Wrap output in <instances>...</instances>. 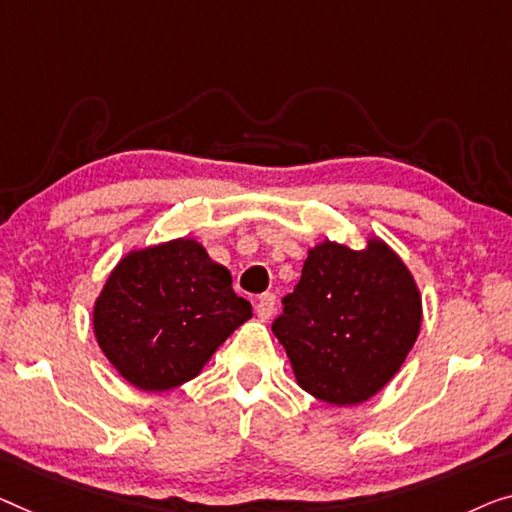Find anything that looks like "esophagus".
I'll return each instance as SVG.
<instances>
[{"mask_svg":"<svg viewBox=\"0 0 512 512\" xmlns=\"http://www.w3.org/2000/svg\"><path fill=\"white\" fill-rule=\"evenodd\" d=\"M273 310H276V296L273 294H262L255 303V312L257 317L262 319V322H266V319H271Z\"/></svg>","mask_w":512,"mask_h":512,"instance_id":"34e87169","label":"esophagus"}]
</instances>
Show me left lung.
<instances>
[{
	"label": "left lung",
	"instance_id": "obj_1",
	"mask_svg": "<svg viewBox=\"0 0 512 512\" xmlns=\"http://www.w3.org/2000/svg\"><path fill=\"white\" fill-rule=\"evenodd\" d=\"M421 319L416 280L384 241L372 236L368 248L352 250L326 239L308 250L271 329L303 391L352 407L398 375Z\"/></svg>",
	"mask_w": 512,
	"mask_h": 512
}]
</instances>
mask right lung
Wrapping results in <instances>:
<instances>
[{
    "mask_svg": "<svg viewBox=\"0 0 512 512\" xmlns=\"http://www.w3.org/2000/svg\"><path fill=\"white\" fill-rule=\"evenodd\" d=\"M250 317L230 271L183 236L119 259L94 303V335L128 384L170 391L200 375Z\"/></svg>",
    "mask_w": 512,
    "mask_h": 512,
    "instance_id": "obj_1",
    "label": "right lung"
}]
</instances>
